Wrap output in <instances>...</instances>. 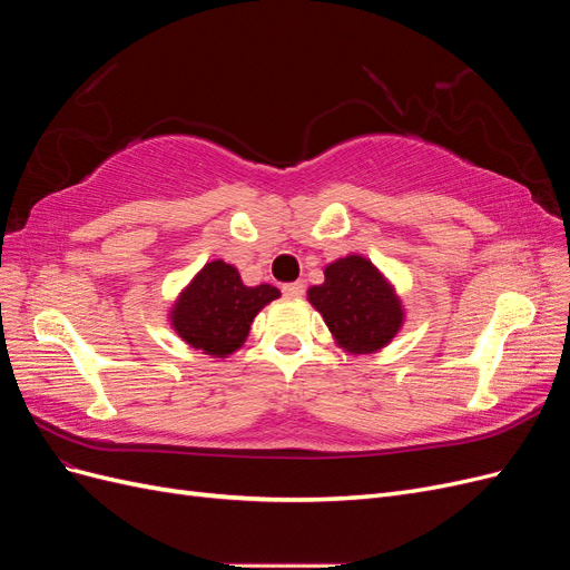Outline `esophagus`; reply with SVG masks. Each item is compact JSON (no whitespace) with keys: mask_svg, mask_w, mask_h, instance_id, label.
<instances>
[{"mask_svg":"<svg viewBox=\"0 0 570 570\" xmlns=\"http://www.w3.org/2000/svg\"><path fill=\"white\" fill-rule=\"evenodd\" d=\"M283 295L289 297V299H297L304 295V283L297 281V283H285L283 285Z\"/></svg>","mask_w":570,"mask_h":570,"instance_id":"obj_1","label":"esophagus"}]
</instances>
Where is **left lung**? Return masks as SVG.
Listing matches in <instances>:
<instances>
[{"mask_svg": "<svg viewBox=\"0 0 570 570\" xmlns=\"http://www.w3.org/2000/svg\"><path fill=\"white\" fill-rule=\"evenodd\" d=\"M325 283L308 289L335 340L352 354H371L396 335L404 312L392 287L368 258L347 256L325 266Z\"/></svg>", "mask_w": 570, "mask_h": 570, "instance_id": "left-lung-1", "label": "left lung"}]
</instances>
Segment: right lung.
Instances as JSON below:
<instances>
[{
  "instance_id": "obj_1",
  "label": "right lung",
  "mask_w": 570,
  "mask_h": 570,
  "mask_svg": "<svg viewBox=\"0 0 570 570\" xmlns=\"http://www.w3.org/2000/svg\"><path fill=\"white\" fill-rule=\"evenodd\" d=\"M278 297V287H247L239 281L237 268L212 262L187 285L170 312V321L189 347L223 358L243 347L254 316Z\"/></svg>"
}]
</instances>
